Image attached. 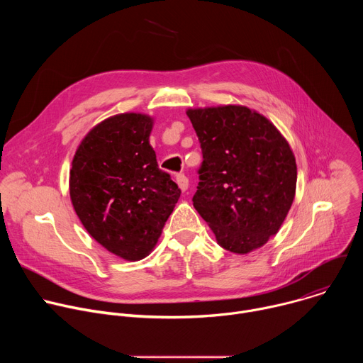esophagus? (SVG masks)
<instances>
[{
    "instance_id": "esophagus-1",
    "label": "esophagus",
    "mask_w": 363,
    "mask_h": 363,
    "mask_svg": "<svg viewBox=\"0 0 363 363\" xmlns=\"http://www.w3.org/2000/svg\"><path fill=\"white\" fill-rule=\"evenodd\" d=\"M177 182H178V185H179V188H181L182 191H186V189H188V178H186L184 174H178V175H177Z\"/></svg>"
}]
</instances>
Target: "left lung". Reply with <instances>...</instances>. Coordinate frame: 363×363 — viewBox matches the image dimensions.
Segmentation results:
<instances>
[{
  "mask_svg": "<svg viewBox=\"0 0 363 363\" xmlns=\"http://www.w3.org/2000/svg\"><path fill=\"white\" fill-rule=\"evenodd\" d=\"M202 150L195 210L217 242L237 254L264 245L280 230L296 194L290 145L263 115L245 106L188 109Z\"/></svg>",
  "mask_w": 363,
  "mask_h": 363,
  "instance_id": "8db88e82",
  "label": "left lung"
}]
</instances>
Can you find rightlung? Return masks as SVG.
Segmentation results:
<instances>
[{
  "instance_id": "1",
  "label": "right lung",
  "mask_w": 363,
  "mask_h": 363,
  "mask_svg": "<svg viewBox=\"0 0 363 363\" xmlns=\"http://www.w3.org/2000/svg\"><path fill=\"white\" fill-rule=\"evenodd\" d=\"M153 119L121 113L96 125L79 145L70 198L87 233L128 262L146 257L172 214L181 189L160 169L149 143Z\"/></svg>"
}]
</instances>
